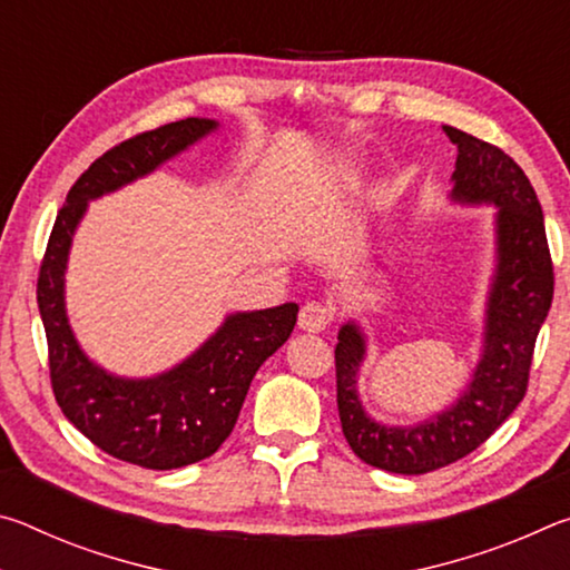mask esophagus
<instances>
[{"label":"esophagus","instance_id":"obj_1","mask_svg":"<svg viewBox=\"0 0 570 570\" xmlns=\"http://www.w3.org/2000/svg\"><path fill=\"white\" fill-rule=\"evenodd\" d=\"M334 320V308L326 306L322 302H308L302 306L298 312V330H304L308 334H320Z\"/></svg>","mask_w":570,"mask_h":570}]
</instances>
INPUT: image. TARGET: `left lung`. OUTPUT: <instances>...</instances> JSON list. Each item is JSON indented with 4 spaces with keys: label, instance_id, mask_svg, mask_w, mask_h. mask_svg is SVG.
I'll return each mask as SVG.
<instances>
[{
    "label": "left lung",
    "instance_id": "left-lung-1",
    "mask_svg": "<svg viewBox=\"0 0 570 570\" xmlns=\"http://www.w3.org/2000/svg\"><path fill=\"white\" fill-rule=\"evenodd\" d=\"M458 146L452 200L495 206V276L485 306L482 354L455 404L412 428H387L364 412L356 382L366 342L354 322L340 330L334 350L342 432L366 465L424 475L470 455L525 397L540 326L553 302V262L543 210L518 163L490 142L442 128Z\"/></svg>",
    "mask_w": 570,
    "mask_h": 570
}]
</instances>
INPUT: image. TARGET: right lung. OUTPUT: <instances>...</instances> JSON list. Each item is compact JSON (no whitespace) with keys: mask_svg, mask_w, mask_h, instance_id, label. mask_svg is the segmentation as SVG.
I'll return each mask as SVG.
<instances>
[{"mask_svg":"<svg viewBox=\"0 0 570 570\" xmlns=\"http://www.w3.org/2000/svg\"><path fill=\"white\" fill-rule=\"evenodd\" d=\"M216 128L218 122L208 118L168 122L95 160L67 193L37 278L57 404L92 445L148 470L190 465L224 445L258 366L292 336L298 306L288 302L262 312H236L173 370L146 380L118 377L80 350L67 322V256L88 200L148 176Z\"/></svg>","mask_w":570,"mask_h":570,"instance_id":"right-lung-1","label":"right lung"}]
</instances>
